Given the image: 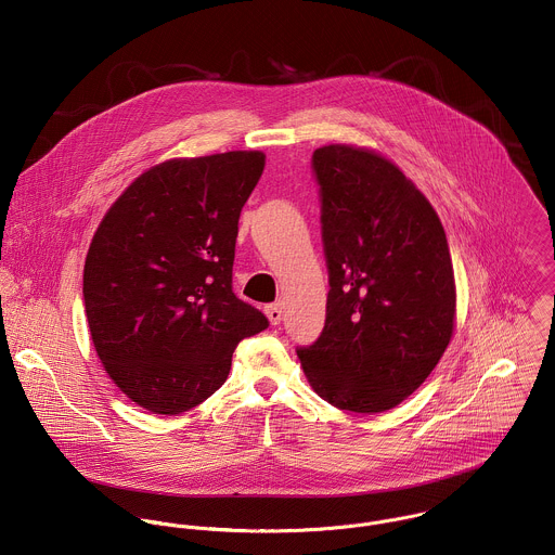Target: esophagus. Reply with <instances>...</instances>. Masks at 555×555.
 <instances>
[{
	"mask_svg": "<svg viewBox=\"0 0 555 555\" xmlns=\"http://www.w3.org/2000/svg\"><path fill=\"white\" fill-rule=\"evenodd\" d=\"M264 314H267L271 324H280V322H282V317H284V312H282L280 304H271V306H267V308H264Z\"/></svg>",
	"mask_w": 555,
	"mask_h": 555,
	"instance_id": "obj_1",
	"label": "esophagus"
}]
</instances>
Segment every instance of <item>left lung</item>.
I'll list each match as a JSON object with an SVG mask.
<instances>
[{
	"label": "left lung",
	"mask_w": 555,
	"mask_h": 555,
	"mask_svg": "<svg viewBox=\"0 0 555 555\" xmlns=\"http://www.w3.org/2000/svg\"><path fill=\"white\" fill-rule=\"evenodd\" d=\"M312 168L328 295L320 337L297 354L331 405L385 412L425 383L451 341L455 275L447 235L393 162L326 145Z\"/></svg>",
	"instance_id": "left-lung-1"
}]
</instances>
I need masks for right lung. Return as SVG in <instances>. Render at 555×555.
Here are the masks:
<instances>
[{"label":"right lung","instance_id":"1","mask_svg":"<svg viewBox=\"0 0 555 555\" xmlns=\"http://www.w3.org/2000/svg\"><path fill=\"white\" fill-rule=\"evenodd\" d=\"M260 152L168 159L115 201L91 238L82 299L113 383L156 414L214 396L238 341L269 320L233 293L238 216Z\"/></svg>","mask_w":555,"mask_h":555}]
</instances>
